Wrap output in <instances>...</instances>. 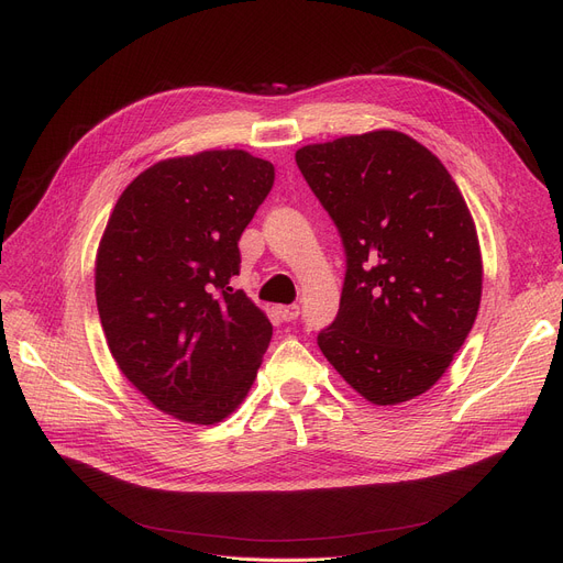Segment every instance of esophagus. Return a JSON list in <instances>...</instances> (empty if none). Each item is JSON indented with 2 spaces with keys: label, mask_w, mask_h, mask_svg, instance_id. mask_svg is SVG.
Segmentation results:
<instances>
[{
  "label": "esophagus",
  "mask_w": 563,
  "mask_h": 563,
  "mask_svg": "<svg viewBox=\"0 0 563 563\" xmlns=\"http://www.w3.org/2000/svg\"><path fill=\"white\" fill-rule=\"evenodd\" d=\"M276 314H278L283 321H294V319H299L301 308H299L297 303H291V306H278V308H276Z\"/></svg>",
  "instance_id": "obj_1"
}]
</instances>
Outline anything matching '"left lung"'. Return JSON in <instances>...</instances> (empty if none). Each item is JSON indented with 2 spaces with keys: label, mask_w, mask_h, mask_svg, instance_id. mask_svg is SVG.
<instances>
[{
  "label": "left lung",
  "mask_w": 563,
  "mask_h": 563,
  "mask_svg": "<svg viewBox=\"0 0 563 563\" xmlns=\"http://www.w3.org/2000/svg\"><path fill=\"white\" fill-rule=\"evenodd\" d=\"M335 223L346 272L338 317L317 344L378 406L427 393L463 346L482 301V253L448 168L395 130L297 151Z\"/></svg>",
  "instance_id": "left-lung-1"
}]
</instances>
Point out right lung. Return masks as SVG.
<instances>
[{"label": "right lung", "mask_w": 563, "mask_h": 563, "mask_svg": "<svg viewBox=\"0 0 563 563\" xmlns=\"http://www.w3.org/2000/svg\"><path fill=\"white\" fill-rule=\"evenodd\" d=\"M274 177L244 151L166 159L123 191L104 228L96 299L111 356L183 422L228 418L272 342L269 319L230 278Z\"/></svg>", "instance_id": "add662e5"}]
</instances>
